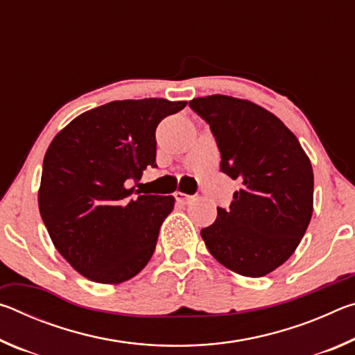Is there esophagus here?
I'll list each match as a JSON object with an SVG mask.
<instances>
[{"label":"esophagus","instance_id":"obj_1","mask_svg":"<svg viewBox=\"0 0 355 355\" xmlns=\"http://www.w3.org/2000/svg\"><path fill=\"white\" fill-rule=\"evenodd\" d=\"M173 197H175L177 202H182V203H189L192 199H194V196L184 194V192H182V191H177L175 194H173Z\"/></svg>","mask_w":355,"mask_h":355}]
</instances>
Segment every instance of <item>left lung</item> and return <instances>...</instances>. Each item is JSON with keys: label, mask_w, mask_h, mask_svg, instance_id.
<instances>
[{"label": "left lung", "mask_w": 355, "mask_h": 355, "mask_svg": "<svg viewBox=\"0 0 355 355\" xmlns=\"http://www.w3.org/2000/svg\"><path fill=\"white\" fill-rule=\"evenodd\" d=\"M189 107L209 125L220 171L239 182L228 208L200 230L216 260L245 277L284 264L313 213V169L297 137L264 107L227 95L194 98Z\"/></svg>", "instance_id": "left-lung-1"}]
</instances>
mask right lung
<instances>
[{"mask_svg": "<svg viewBox=\"0 0 355 355\" xmlns=\"http://www.w3.org/2000/svg\"><path fill=\"white\" fill-rule=\"evenodd\" d=\"M184 106L164 98L111 101L71 120L48 147L42 220L59 254L89 280L120 284L152 258L175 199L141 196L130 184L156 167V127Z\"/></svg>", "mask_w": 355, "mask_h": 355, "instance_id": "right-lung-1", "label": "right lung"}]
</instances>
